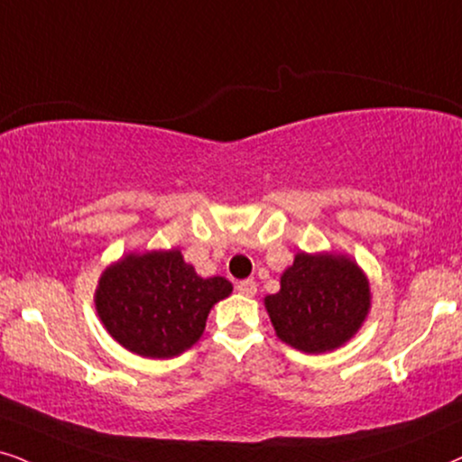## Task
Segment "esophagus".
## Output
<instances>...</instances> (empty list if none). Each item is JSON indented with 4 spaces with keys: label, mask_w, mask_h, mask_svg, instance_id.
Instances as JSON below:
<instances>
[{
    "label": "esophagus",
    "mask_w": 462,
    "mask_h": 462,
    "mask_svg": "<svg viewBox=\"0 0 462 462\" xmlns=\"http://www.w3.org/2000/svg\"><path fill=\"white\" fill-rule=\"evenodd\" d=\"M236 291L244 297H254L256 295V282L254 280H242L236 284Z\"/></svg>",
    "instance_id": "1"
}]
</instances>
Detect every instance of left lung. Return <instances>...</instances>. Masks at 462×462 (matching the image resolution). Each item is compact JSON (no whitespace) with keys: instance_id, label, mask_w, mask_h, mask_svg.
Instances as JSON below:
<instances>
[{"instance_id":"8db88e82","label":"left lung","mask_w":462,"mask_h":462,"mask_svg":"<svg viewBox=\"0 0 462 462\" xmlns=\"http://www.w3.org/2000/svg\"><path fill=\"white\" fill-rule=\"evenodd\" d=\"M275 335L292 348L322 355L344 346L367 319L369 280L344 254L299 253L265 297Z\"/></svg>"}]
</instances>
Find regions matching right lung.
Instances as JSON below:
<instances>
[{
    "mask_svg": "<svg viewBox=\"0 0 462 462\" xmlns=\"http://www.w3.org/2000/svg\"><path fill=\"white\" fill-rule=\"evenodd\" d=\"M231 291L223 275H197L176 248L131 253L101 273L95 308L123 348L171 358L199 341L209 310Z\"/></svg>",
    "mask_w": 462,
    "mask_h": 462,
    "instance_id": "right-lung-1",
    "label": "right lung"
}]
</instances>
